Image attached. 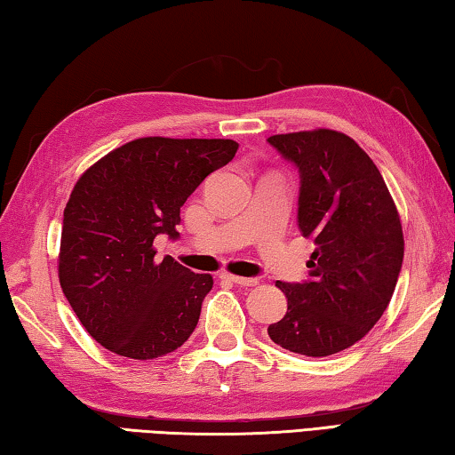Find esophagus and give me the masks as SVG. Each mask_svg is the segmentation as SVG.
<instances>
[{"mask_svg":"<svg viewBox=\"0 0 455 455\" xmlns=\"http://www.w3.org/2000/svg\"><path fill=\"white\" fill-rule=\"evenodd\" d=\"M222 276L228 281H233L235 284H241V287H255L259 279H246V276H238V275H230V273H222Z\"/></svg>","mask_w":455,"mask_h":455,"instance_id":"1","label":"esophagus"}]
</instances>
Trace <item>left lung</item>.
<instances>
[{"label": "left lung", "mask_w": 455, "mask_h": 455, "mask_svg": "<svg viewBox=\"0 0 455 455\" xmlns=\"http://www.w3.org/2000/svg\"><path fill=\"white\" fill-rule=\"evenodd\" d=\"M268 144L299 166V228L317 244L309 281H276L287 315L268 325V337L299 355H333L387 309L403 263L402 219L379 168L351 136L315 128Z\"/></svg>", "instance_id": "1"}]
</instances>
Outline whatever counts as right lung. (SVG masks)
<instances>
[{
	"mask_svg": "<svg viewBox=\"0 0 455 455\" xmlns=\"http://www.w3.org/2000/svg\"><path fill=\"white\" fill-rule=\"evenodd\" d=\"M236 150L227 138H136L74 184L58 276L76 317L108 351L156 359L195 331L212 276L156 260L154 238L179 236L180 206Z\"/></svg>",
	"mask_w": 455,
	"mask_h": 455,
	"instance_id": "add662e5",
	"label": "right lung"
}]
</instances>
